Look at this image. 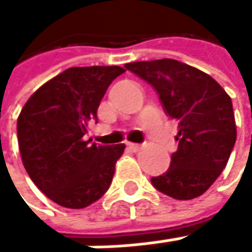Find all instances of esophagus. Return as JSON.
<instances>
[{"mask_svg":"<svg viewBox=\"0 0 252 252\" xmlns=\"http://www.w3.org/2000/svg\"><path fill=\"white\" fill-rule=\"evenodd\" d=\"M127 147H128L131 151H139V150L142 148V145H140V143H131V142H128V143H127Z\"/></svg>","mask_w":252,"mask_h":252,"instance_id":"obj_1","label":"esophagus"}]
</instances>
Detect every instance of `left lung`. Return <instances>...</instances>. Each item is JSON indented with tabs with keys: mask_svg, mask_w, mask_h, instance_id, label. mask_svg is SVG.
Returning <instances> with one entry per match:
<instances>
[{
	"mask_svg": "<svg viewBox=\"0 0 252 252\" xmlns=\"http://www.w3.org/2000/svg\"><path fill=\"white\" fill-rule=\"evenodd\" d=\"M128 71L150 83L164 112L178 121V150L153 186L175 199L204 193L224 171L236 143L231 98L209 74L172 59L134 62Z\"/></svg>",
	"mask_w": 252,
	"mask_h": 252,
	"instance_id": "obj_1",
	"label": "left lung"
}]
</instances>
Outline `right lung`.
Wrapping results in <instances>:
<instances>
[{
    "instance_id": "1",
    "label": "right lung",
    "mask_w": 252,
    "mask_h": 252,
    "mask_svg": "<svg viewBox=\"0 0 252 252\" xmlns=\"http://www.w3.org/2000/svg\"><path fill=\"white\" fill-rule=\"evenodd\" d=\"M119 66L69 67L28 98L18 118V143L24 168L34 185L66 209H84L112 185L125 145L86 140Z\"/></svg>"
}]
</instances>
